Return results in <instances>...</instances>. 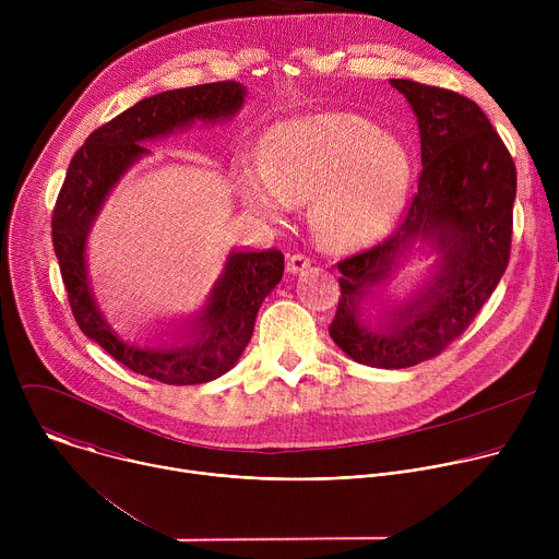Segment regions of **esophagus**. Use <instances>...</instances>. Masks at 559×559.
I'll return each mask as SVG.
<instances>
[{"label":"esophagus","mask_w":559,"mask_h":559,"mask_svg":"<svg viewBox=\"0 0 559 559\" xmlns=\"http://www.w3.org/2000/svg\"><path fill=\"white\" fill-rule=\"evenodd\" d=\"M311 265V259L309 257H305V254H300V252H296V254H292L289 259H287V272L289 274H298V272H302V270H307Z\"/></svg>","instance_id":"34e87169"}]
</instances>
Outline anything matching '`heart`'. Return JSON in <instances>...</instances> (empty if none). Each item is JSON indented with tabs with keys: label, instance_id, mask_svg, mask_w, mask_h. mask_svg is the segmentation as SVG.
Wrapping results in <instances>:
<instances>
[{
	"label": "heart",
	"instance_id": "obj_1",
	"mask_svg": "<svg viewBox=\"0 0 559 559\" xmlns=\"http://www.w3.org/2000/svg\"><path fill=\"white\" fill-rule=\"evenodd\" d=\"M259 170L243 175L248 203L267 218L309 203L318 241L347 250L382 231L409 186L403 145L352 115H316L272 128Z\"/></svg>",
	"mask_w": 559,
	"mask_h": 559
}]
</instances>
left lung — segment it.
Listing matches in <instances>:
<instances>
[{
  "label": "left lung",
  "mask_w": 559,
  "mask_h": 559,
  "mask_svg": "<svg viewBox=\"0 0 559 559\" xmlns=\"http://www.w3.org/2000/svg\"><path fill=\"white\" fill-rule=\"evenodd\" d=\"M418 119L423 170L405 216L382 243L338 263L341 298L330 336L356 362L405 369L436 358L483 309L511 254L515 164L475 102L412 79H391ZM420 240L441 254L430 283L389 304L376 329L359 302L388 282Z\"/></svg>",
  "instance_id": "8db88e82"
}]
</instances>
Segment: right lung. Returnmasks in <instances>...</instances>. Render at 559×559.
<instances>
[{
	"mask_svg": "<svg viewBox=\"0 0 559 559\" xmlns=\"http://www.w3.org/2000/svg\"><path fill=\"white\" fill-rule=\"evenodd\" d=\"M246 95L243 84L214 82L141 99L74 152L52 210V246L79 330L134 373L158 382L201 384L229 371L252 338L259 307L283 278L285 257L278 250L231 252L207 307L177 332L173 345L141 347L117 336L95 302L86 270L88 231L123 173L150 154L141 143L194 121H225L241 110Z\"/></svg>",
	"mask_w": 559,
	"mask_h": 559,
	"instance_id": "1",
	"label": "right lung"
}]
</instances>
